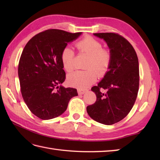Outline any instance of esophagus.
Listing matches in <instances>:
<instances>
[{
    "label": "esophagus",
    "mask_w": 160,
    "mask_h": 160,
    "mask_svg": "<svg viewBox=\"0 0 160 160\" xmlns=\"http://www.w3.org/2000/svg\"><path fill=\"white\" fill-rule=\"evenodd\" d=\"M86 92H87V91L84 90V89H78V94H80V95H82L84 93H85Z\"/></svg>",
    "instance_id": "1"
}]
</instances>
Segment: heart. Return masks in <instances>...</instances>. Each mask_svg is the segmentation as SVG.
Wrapping results in <instances>:
<instances>
[{"instance_id":"1","label":"heart","mask_w":160,"mask_h":160,"mask_svg":"<svg viewBox=\"0 0 160 160\" xmlns=\"http://www.w3.org/2000/svg\"><path fill=\"white\" fill-rule=\"evenodd\" d=\"M80 53L89 56L85 71H76L67 76V82L71 85L84 89L96 80L98 74L102 76L107 73L111 62V53L103 48L102 43L93 36H87L76 43ZM61 62L64 70L70 72L75 67V53L70 47H66L60 53ZM98 73L97 74V73Z\"/></svg>"}]
</instances>
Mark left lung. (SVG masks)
<instances>
[{
	"mask_svg": "<svg viewBox=\"0 0 160 160\" xmlns=\"http://www.w3.org/2000/svg\"><path fill=\"white\" fill-rule=\"evenodd\" d=\"M94 35L107 42L111 62L103 79L91 88L97 98L87 111L95 121L111 125L127 116L136 100L140 83L138 58L131 44L118 33Z\"/></svg>",
	"mask_w": 160,
	"mask_h": 160,
	"instance_id": "1",
	"label": "left lung"
}]
</instances>
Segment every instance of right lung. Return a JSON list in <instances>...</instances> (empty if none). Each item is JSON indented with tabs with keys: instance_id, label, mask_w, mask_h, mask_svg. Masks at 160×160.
<instances>
[{
	"instance_id": "right-lung-1",
	"label": "right lung",
	"mask_w": 160,
	"mask_h": 160,
	"mask_svg": "<svg viewBox=\"0 0 160 160\" xmlns=\"http://www.w3.org/2000/svg\"><path fill=\"white\" fill-rule=\"evenodd\" d=\"M81 33L47 29L32 37L22 51L18 69L20 91L29 109L40 119L62 115L78 96L76 89L60 85L66 78L60 53Z\"/></svg>"
}]
</instances>
